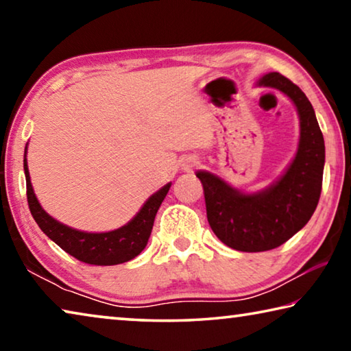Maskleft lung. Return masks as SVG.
I'll return each mask as SVG.
<instances>
[{
  "label": "left lung",
  "instance_id": "1",
  "mask_svg": "<svg viewBox=\"0 0 351 351\" xmlns=\"http://www.w3.org/2000/svg\"><path fill=\"white\" fill-rule=\"evenodd\" d=\"M257 85L287 94L299 112V147L287 171L255 193H243L217 175L197 171L213 234L241 252L278 247L310 221L322 192L325 164L324 136L305 93L278 73L263 75Z\"/></svg>",
  "mask_w": 351,
  "mask_h": 351
}]
</instances>
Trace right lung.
Instances as JSON below:
<instances>
[{
    "label": "right lung",
    "mask_w": 351,
    "mask_h": 351,
    "mask_svg": "<svg viewBox=\"0 0 351 351\" xmlns=\"http://www.w3.org/2000/svg\"><path fill=\"white\" fill-rule=\"evenodd\" d=\"M27 150V145H26ZM25 150V175H26V193L27 204L38 228L49 237V239L60 246L64 252L73 255L77 260L88 265L97 266H111L125 263L128 260H133L136 255H139L147 241L150 239L154 217H156L159 206L167 195L171 182L165 184L162 189H159L156 193H153L145 201L142 209L136 213V217L128 221L122 228L110 230V232H83L69 228L66 224L58 223L57 219L43 210L40 206L37 197H35L31 176H29L27 159Z\"/></svg>",
    "instance_id": "right-lung-1"
}]
</instances>
